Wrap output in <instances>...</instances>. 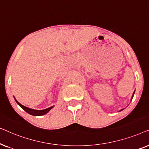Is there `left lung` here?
I'll return each instance as SVG.
<instances>
[{"mask_svg": "<svg viewBox=\"0 0 149 149\" xmlns=\"http://www.w3.org/2000/svg\"><path fill=\"white\" fill-rule=\"evenodd\" d=\"M133 96H134V94H133Z\"/></svg>", "mask_w": 149, "mask_h": 149, "instance_id": "1", "label": "left lung"}]
</instances>
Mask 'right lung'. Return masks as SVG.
I'll return each instance as SVG.
<instances>
[{
    "mask_svg": "<svg viewBox=\"0 0 149 149\" xmlns=\"http://www.w3.org/2000/svg\"><path fill=\"white\" fill-rule=\"evenodd\" d=\"M16 102L17 103V104L20 107L22 108V109H23L24 111L26 112H27L28 113L30 114V115H34V116H41V115H43L47 113L49 111H50L51 109H52L54 107H51L49 108H48V109H44V110H40V111H37V110H34V109H30V108H28V107H24V106L22 105L19 102H18L16 100Z\"/></svg>",
    "mask_w": 149,
    "mask_h": 149,
    "instance_id": "add662e5",
    "label": "right lung"
}]
</instances>
